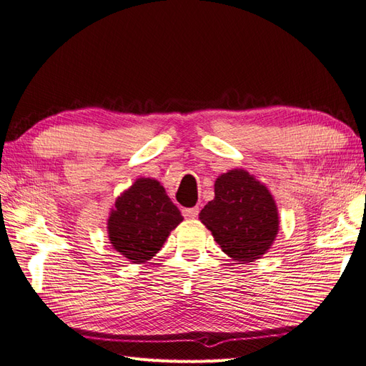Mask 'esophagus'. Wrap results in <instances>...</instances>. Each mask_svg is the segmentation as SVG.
Instances as JSON below:
<instances>
[{
    "instance_id": "obj_1",
    "label": "esophagus",
    "mask_w": 366,
    "mask_h": 366,
    "mask_svg": "<svg viewBox=\"0 0 366 366\" xmlns=\"http://www.w3.org/2000/svg\"><path fill=\"white\" fill-rule=\"evenodd\" d=\"M183 217L186 219H194L198 217V207H189V209H183Z\"/></svg>"
}]
</instances>
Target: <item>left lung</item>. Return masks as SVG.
<instances>
[{
	"instance_id": "obj_1",
	"label": "left lung",
	"mask_w": 366,
	"mask_h": 366,
	"mask_svg": "<svg viewBox=\"0 0 366 366\" xmlns=\"http://www.w3.org/2000/svg\"><path fill=\"white\" fill-rule=\"evenodd\" d=\"M214 189V200L198 218L229 258L239 262L259 259L280 230L278 206L267 186L237 168L218 175Z\"/></svg>"
}]
</instances>
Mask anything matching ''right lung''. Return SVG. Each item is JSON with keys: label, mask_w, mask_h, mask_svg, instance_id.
I'll return each instance as SVG.
<instances>
[{"label": "right lung", "mask_w": 366, "mask_h": 366, "mask_svg": "<svg viewBox=\"0 0 366 366\" xmlns=\"http://www.w3.org/2000/svg\"><path fill=\"white\" fill-rule=\"evenodd\" d=\"M183 221L179 207L156 179L140 177L122 192L109 210L107 232L116 252L134 264L149 261L171 230Z\"/></svg>", "instance_id": "1"}]
</instances>
